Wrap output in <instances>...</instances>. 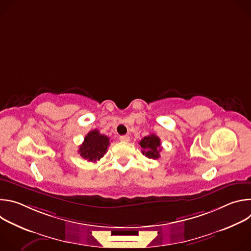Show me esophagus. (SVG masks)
<instances>
[{
    "label": "esophagus",
    "instance_id": "1",
    "mask_svg": "<svg viewBox=\"0 0 251 251\" xmlns=\"http://www.w3.org/2000/svg\"><path fill=\"white\" fill-rule=\"evenodd\" d=\"M120 141L122 142H129L130 141V137L128 135H124V136H120Z\"/></svg>",
    "mask_w": 251,
    "mask_h": 251
}]
</instances>
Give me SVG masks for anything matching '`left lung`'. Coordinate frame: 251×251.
Wrapping results in <instances>:
<instances>
[{
    "mask_svg": "<svg viewBox=\"0 0 251 251\" xmlns=\"http://www.w3.org/2000/svg\"><path fill=\"white\" fill-rule=\"evenodd\" d=\"M140 146L143 149L142 153L149 159H159L162 150L161 140L155 134H150L140 141Z\"/></svg>",
    "mask_w": 251,
    "mask_h": 251,
    "instance_id": "1",
    "label": "left lung"
}]
</instances>
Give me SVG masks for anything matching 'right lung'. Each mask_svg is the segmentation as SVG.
Instances as JSON below:
<instances>
[{"label":"right lung","instance_id":"1","mask_svg":"<svg viewBox=\"0 0 251 251\" xmlns=\"http://www.w3.org/2000/svg\"><path fill=\"white\" fill-rule=\"evenodd\" d=\"M109 145V138L100 134L99 131L95 129L85 136L83 143L79 146L78 153L88 162L95 163L106 154Z\"/></svg>","mask_w":251,"mask_h":251}]
</instances>
